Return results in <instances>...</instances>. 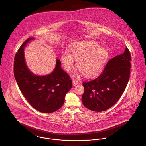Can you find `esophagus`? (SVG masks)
<instances>
[{
    "mask_svg": "<svg viewBox=\"0 0 146 146\" xmlns=\"http://www.w3.org/2000/svg\"><path fill=\"white\" fill-rule=\"evenodd\" d=\"M79 84V83L76 81V80H73V86H76V85H78Z\"/></svg>",
    "mask_w": 146,
    "mask_h": 146,
    "instance_id": "34e87169",
    "label": "esophagus"
}]
</instances>
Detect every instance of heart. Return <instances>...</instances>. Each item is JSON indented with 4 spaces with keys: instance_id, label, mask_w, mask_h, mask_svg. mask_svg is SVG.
<instances>
[{
    "instance_id": "obj_1",
    "label": "heart",
    "mask_w": 146,
    "mask_h": 146,
    "mask_svg": "<svg viewBox=\"0 0 146 146\" xmlns=\"http://www.w3.org/2000/svg\"><path fill=\"white\" fill-rule=\"evenodd\" d=\"M70 51H63L61 61L67 72H70L74 67L75 60L76 66L86 77L97 76L103 69L108 57L107 50L98 46L92 41H80L70 45Z\"/></svg>"
}]
</instances>
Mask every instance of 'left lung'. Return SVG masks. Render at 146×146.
Masks as SVG:
<instances>
[{
	"label": "left lung",
	"mask_w": 146,
	"mask_h": 146,
	"mask_svg": "<svg viewBox=\"0 0 146 146\" xmlns=\"http://www.w3.org/2000/svg\"><path fill=\"white\" fill-rule=\"evenodd\" d=\"M131 56L128 48L107 63L103 72L95 79L83 83L84 106L91 111H104L119 100L128 83Z\"/></svg>",
	"instance_id": "left-lung-1"
}]
</instances>
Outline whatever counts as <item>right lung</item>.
<instances>
[{
  "instance_id": "add662e5",
  "label": "right lung",
  "mask_w": 146,
  "mask_h": 146,
  "mask_svg": "<svg viewBox=\"0 0 146 146\" xmlns=\"http://www.w3.org/2000/svg\"><path fill=\"white\" fill-rule=\"evenodd\" d=\"M33 39H27L15 54L14 76L23 95L35 109L44 113H52L62 106L66 94L72 87V82L61 68L58 59L55 70L49 75L37 76L28 70L24 58V47Z\"/></svg>"
}]
</instances>
